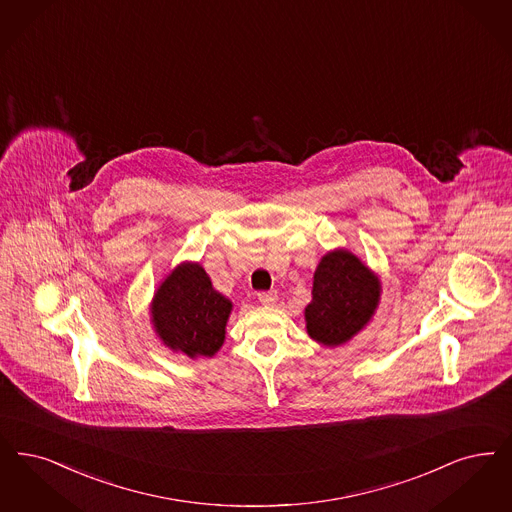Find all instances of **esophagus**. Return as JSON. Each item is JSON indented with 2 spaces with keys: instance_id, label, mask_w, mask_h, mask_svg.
I'll return each instance as SVG.
<instances>
[{
  "instance_id": "esophagus-1",
  "label": "esophagus",
  "mask_w": 512,
  "mask_h": 512,
  "mask_svg": "<svg viewBox=\"0 0 512 512\" xmlns=\"http://www.w3.org/2000/svg\"><path fill=\"white\" fill-rule=\"evenodd\" d=\"M257 297H259L261 305H265V307H272L278 301V293L274 289L272 291H259Z\"/></svg>"
}]
</instances>
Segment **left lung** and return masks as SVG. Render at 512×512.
<instances>
[{
	"mask_svg": "<svg viewBox=\"0 0 512 512\" xmlns=\"http://www.w3.org/2000/svg\"><path fill=\"white\" fill-rule=\"evenodd\" d=\"M379 303V282L345 249L328 253L314 272L307 331L328 347L347 343L364 328Z\"/></svg>",
	"mask_w": 512,
	"mask_h": 512,
	"instance_id": "1",
	"label": "left lung"
}]
</instances>
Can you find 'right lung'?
I'll return each mask as SVG.
<instances>
[{"mask_svg":"<svg viewBox=\"0 0 512 512\" xmlns=\"http://www.w3.org/2000/svg\"><path fill=\"white\" fill-rule=\"evenodd\" d=\"M230 308L202 266L184 263L156 291L152 320L167 347L190 358L213 356L225 341Z\"/></svg>","mask_w":512,"mask_h":512,"instance_id":"1","label":"right lung"}]
</instances>
